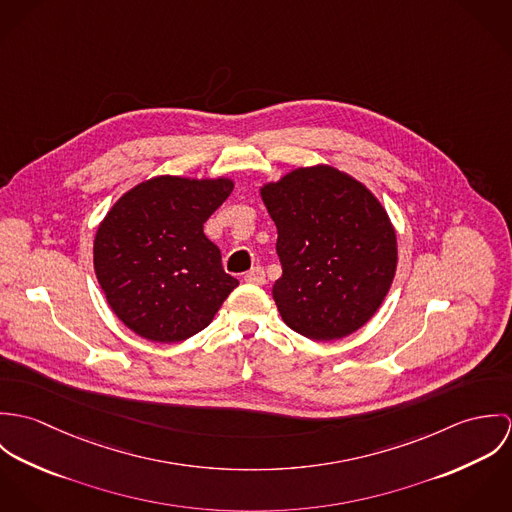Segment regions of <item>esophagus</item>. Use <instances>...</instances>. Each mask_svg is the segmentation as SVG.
I'll return each mask as SVG.
<instances>
[{
    "mask_svg": "<svg viewBox=\"0 0 512 512\" xmlns=\"http://www.w3.org/2000/svg\"><path fill=\"white\" fill-rule=\"evenodd\" d=\"M244 282H246V284L262 286V284H266V274H264V270H262L260 266H254L250 272L244 274Z\"/></svg>",
    "mask_w": 512,
    "mask_h": 512,
    "instance_id": "1",
    "label": "esophagus"
}]
</instances>
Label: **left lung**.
I'll return each mask as SVG.
<instances>
[{"label":"left lung","instance_id":"8db88e82","mask_svg":"<svg viewBox=\"0 0 512 512\" xmlns=\"http://www.w3.org/2000/svg\"><path fill=\"white\" fill-rule=\"evenodd\" d=\"M260 197L278 228L282 278L272 295L284 323L313 341H337L378 311L392 286L396 232L380 201L331 167H297Z\"/></svg>","mask_w":512,"mask_h":512}]
</instances>
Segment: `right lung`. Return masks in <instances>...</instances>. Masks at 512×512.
Segmentation results:
<instances>
[{"instance_id":"add662e5","label":"right lung","mask_w":512,"mask_h":512,"mask_svg":"<svg viewBox=\"0 0 512 512\" xmlns=\"http://www.w3.org/2000/svg\"><path fill=\"white\" fill-rule=\"evenodd\" d=\"M234 181L159 175L124 193L94 236V272L116 317L155 343L203 331L238 280L203 224Z\"/></svg>"}]
</instances>
